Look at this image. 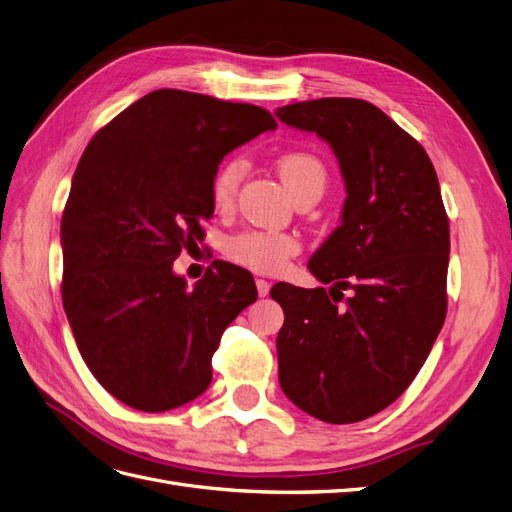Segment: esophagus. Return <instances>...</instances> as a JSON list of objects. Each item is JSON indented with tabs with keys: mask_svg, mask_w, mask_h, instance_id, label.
<instances>
[{
	"mask_svg": "<svg viewBox=\"0 0 512 512\" xmlns=\"http://www.w3.org/2000/svg\"><path fill=\"white\" fill-rule=\"evenodd\" d=\"M256 288H258V297H267L269 290H271V284L267 280H262V277H258Z\"/></svg>",
	"mask_w": 512,
	"mask_h": 512,
	"instance_id": "esophagus-1",
	"label": "esophagus"
}]
</instances>
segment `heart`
<instances>
[{"label":"heart","instance_id":"b5f03b06","mask_svg":"<svg viewBox=\"0 0 512 512\" xmlns=\"http://www.w3.org/2000/svg\"><path fill=\"white\" fill-rule=\"evenodd\" d=\"M245 164L239 158L224 160L211 179V200L218 209H230L235 203ZM277 173L292 198L307 188H324L327 168L307 151H288L277 160ZM228 256L239 265L258 273H280L288 267L290 258L301 252V243L282 232L247 230L232 237L226 247Z\"/></svg>","mask_w":512,"mask_h":512}]
</instances>
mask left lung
<instances>
[{
    "mask_svg": "<svg viewBox=\"0 0 512 512\" xmlns=\"http://www.w3.org/2000/svg\"><path fill=\"white\" fill-rule=\"evenodd\" d=\"M275 115L331 145L348 194L342 224L307 265L331 288H271L284 309L280 384L314 418L356 423L408 389L446 318L451 232L438 175L421 143L365 100Z\"/></svg>",
    "mask_w": 512,
    "mask_h": 512,
    "instance_id": "obj_1",
    "label": "left lung"
}]
</instances>
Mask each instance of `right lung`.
Listing matches in <instances>:
<instances>
[{"mask_svg":"<svg viewBox=\"0 0 512 512\" xmlns=\"http://www.w3.org/2000/svg\"><path fill=\"white\" fill-rule=\"evenodd\" d=\"M275 128L254 104L156 89L89 141L61 215V299L89 371L126 406L203 395L222 333L256 301L250 271L215 260L188 288L173 260L205 237L222 158Z\"/></svg>","mask_w":512,"mask_h":512,"instance_id":"obj_1","label":"right lung"}]
</instances>
